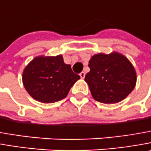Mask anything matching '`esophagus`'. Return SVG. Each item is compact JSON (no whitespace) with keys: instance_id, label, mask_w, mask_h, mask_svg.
<instances>
[{"instance_id":"34e87169","label":"esophagus","mask_w":151,"mask_h":151,"mask_svg":"<svg viewBox=\"0 0 151 151\" xmlns=\"http://www.w3.org/2000/svg\"><path fill=\"white\" fill-rule=\"evenodd\" d=\"M79 75H80L81 78H84V77H85V73H84V72H81L80 73H79Z\"/></svg>"}]
</instances>
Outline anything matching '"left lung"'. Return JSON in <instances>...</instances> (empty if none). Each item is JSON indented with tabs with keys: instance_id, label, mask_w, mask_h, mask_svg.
Listing matches in <instances>:
<instances>
[{
	"instance_id": "obj_1",
	"label": "left lung",
	"mask_w": 151,
	"mask_h": 151,
	"mask_svg": "<svg viewBox=\"0 0 151 151\" xmlns=\"http://www.w3.org/2000/svg\"><path fill=\"white\" fill-rule=\"evenodd\" d=\"M90 71L84 80L93 98L103 104L119 103L132 92L136 83V72L127 58L117 52L99 53L89 60Z\"/></svg>"
}]
</instances>
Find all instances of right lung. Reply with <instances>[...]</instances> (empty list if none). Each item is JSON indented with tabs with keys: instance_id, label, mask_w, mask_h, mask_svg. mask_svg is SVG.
I'll return each mask as SVG.
<instances>
[{
	"instance_id": "right-lung-1",
	"label": "right lung",
	"mask_w": 151,
	"mask_h": 151,
	"mask_svg": "<svg viewBox=\"0 0 151 151\" xmlns=\"http://www.w3.org/2000/svg\"><path fill=\"white\" fill-rule=\"evenodd\" d=\"M79 78L71 66L64 63L62 55L37 57L29 63L22 73L26 90L34 99L44 104L63 99Z\"/></svg>"
}]
</instances>
